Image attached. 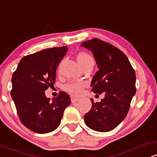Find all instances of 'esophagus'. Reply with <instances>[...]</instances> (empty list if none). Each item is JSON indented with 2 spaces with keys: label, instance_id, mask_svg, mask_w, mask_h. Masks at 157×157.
<instances>
[{
  "label": "esophagus",
  "instance_id": "1",
  "mask_svg": "<svg viewBox=\"0 0 157 157\" xmlns=\"http://www.w3.org/2000/svg\"><path fill=\"white\" fill-rule=\"evenodd\" d=\"M79 100H80V99L77 98V97H71V102H72V103H75V102H77Z\"/></svg>",
  "mask_w": 157,
  "mask_h": 157
}]
</instances>
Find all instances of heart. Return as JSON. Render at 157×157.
Listing matches in <instances>:
<instances>
[{
    "label": "heart",
    "instance_id": "obj_1",
    "mask_svg": "<svg viewBox=\"0 0 157 157\" xmlns=\"http://www.w3.org/2000/svg\"><path fill=\"white\" fill-rule=\"evenodd\" d=\"M77 61L80 65L83 66L84 65L90 62H94V60L89 54L86 53L85 52H81L77 55ZM85 87V83L83 82H75V81H71V82H68L63 86V89L65 91L70 94L71 95H80L82 92Z\"/></svg>",
    "mask_w": 157,
    "mask_h": 157
}]
</instances>
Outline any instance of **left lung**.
I'll return each mask as SVG.
<instances>
[{
    "instance_id": "obj_1",
    "label": "left lung",
    "mask_w": 157,
    "mask_h": 157,
    "mask_svg": "<svg viewBox=\"0 0 157 157\" xmlns=\"http://www.w3.org/2000/svg\"><path fill=\"white\" fill-rule=\"evenodd\" d=\"M81 46L92 52L99 68L91 81L92 91L105 94L100 102L91 99L85 123L92 130L107 132L120 125L128 112L136 93L135 71L125 54L109 43L93 38Z\"/></svg>"
}]
</instances>
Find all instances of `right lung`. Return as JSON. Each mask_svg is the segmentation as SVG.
I'll list each match as a JSON object with an SVG mask.
<instances>
[{
  "label": "right lung",
  "instance_id": "1",
  "mask_svg": "<svg viewBox=\"0 0 157 157\" xmlns=\"http://www.w3.org/2000/svg\"><path fill=\"white\" fill-rule=\"evenodd\" d=\"M67 51V46L53 47L25 56L12 75L11 96L19 119L34 132L55 130L71 103L64 91L52 100L45 95V91L55 83L56 69Z\"/></svg>",
  "mask_w": 157,
  "mask_h": 157
}]
</instances>
